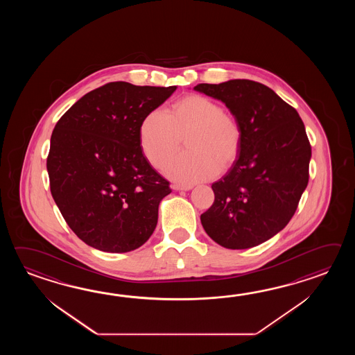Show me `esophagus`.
Masks as SVG:
<instances>
[{
	"label": "esophagus",
	"mask_w": 355,
	"mask_h": 355,
	"mask_svg": "<svg viewBox=\"0 0 355 355\" xmlns=\"http://www.w3.org/2000/svg\"><path fill=\"white\" fill-rule=\"evenodd\" d=\"M171 188L174 189V190H190L193 187H191V185H180V184H174Z\"/></svg>",
	"instance_id": "1"
}]
</instances>
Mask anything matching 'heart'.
Listing matches in <instances>:
<instances>
[{
	"instance_id": "1",
	"label": "heart",
	"mask_w": 355,
	"mask_h": 355,
	"mask_svg": "<svg viewBox=\"0 0 355 355\" xmlns=\"http://www.w3.org/2000/svg\"><path fill=\"white\" fill-rule=\"evenodd\" d=\"M182 136L188 151L165 166V173L181 182L211 179L220 167L231 166L241 151L239 121L217 101L202 95L178 100L168 113L155 109L147 114L139 127V146L152 166L161 167L178 151Z\"/></svg>"
}]
</instances>
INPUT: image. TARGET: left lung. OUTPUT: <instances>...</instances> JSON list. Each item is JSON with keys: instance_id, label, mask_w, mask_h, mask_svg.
Returning a JSON list of instances; mask_svg holds the SVG:
<instances>
[{"instance_id": "obj_1", "label": "left lung", "mask_w": 355, "mask_h": 355, "mask_svg": "<svg viewBox=\"0 0 355 355\" xmlns=\"http://www.w3.org/2000/svg\"><path fill=\"white\" fill-rule=\"evenodd\" d=\"M194 90L223 101L242 129L240 155L211 184L214 202L200 216L202 225L226 249L254 248L287 226L307 188L311 144L304 124L263 83L230 80Z\"/></svg>"}]
</instances>
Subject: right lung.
Returning a JSON list of instances; mask_svg holds the SVG:
<instances>
[{
  "label": "right lung",
  "instance_id": "right-lung-1",
  "mask_svg": "<svg viewBox=\"0 0 355 355\" xmlns=\"http://www.w3.org/2000/svg\"><path fill=\"white\" fill-rule=\"evenodd\" d=\"M175 90L105 83L57 121L46 157L51 193L69 228L91 248L128 252L153 234L159 202L171 189L144 157L139 127Z\"/></svg>",
  "mask_w": 355,
  "mask_h": 355
}]
</instances>
